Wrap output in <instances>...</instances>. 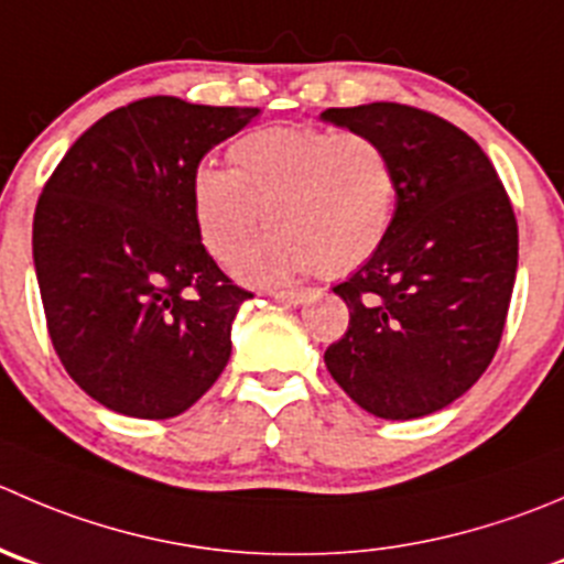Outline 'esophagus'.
<instances>
[{"label": "esophagus", "instance_id": "esophagus-1", "mask_svg": "<svg viewBox=\"0 0 564 564\" xmlns=\"http://www.w3.org/2000/svg\"><path fill=\"white\" fill-rule=\"evenodd\" d=\"M272 297H275L278 303L300 305V303H305V300L311 297V292H308V289H286V292H272Z\"/></svg>", "mask_w": 564, "mask_h": 564}]
</instances>
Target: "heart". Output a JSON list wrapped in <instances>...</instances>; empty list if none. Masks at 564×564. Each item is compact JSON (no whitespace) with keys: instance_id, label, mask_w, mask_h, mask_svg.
Instances as JSON below:
<instances>
[{"instance_id":"1","label":"heart","mask_w":564,"mask_h":564,"mask_svg":"<svg viewBox=\"0 0 564 564\" xmlns=\"http://www.w3.org/2000/svg\"><path fill=\"white\" fill-rule=\"evenodd\" d=\"M228 160L231 171H195V228L220 264H237L264 223L275 228L239 270L250 283L347 275L397 220V165L369 134L270 126L239 137Z\"/></svg>"}]
</instances>
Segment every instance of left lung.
Segmentation results:
<instances>
[{
    "label": "left lung",
    "instance_id": "8db88e82",
    "mask_svg": "<svg viewBox=\"0 0 564 564\" xmlns=\"http://www.w3.org/2000/svg\"><path fill=\"white\" fill-rule=\"evenodd\" d=\"M397 165L399 209L380 253L333 292L349 327L325 352L333 380L377 419L444 410L482 377L505 330L518 223L485 151L449 120L404 104L325 109Z\"/></svg>",
    "mask_w": 564,
    "mask_h": 564
}]
</instances>
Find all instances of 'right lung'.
<instances>
[{
  "label": "right lung",
  "instance_id": "1",
  "mask_svg": "<svg viewBox=\"0 0 564 564\" xmlns=\"http://www.w3.org/2000/svg\"><path fill=\"white\" fill-rule=\"evenodd\" d=\"M256 115L143 98L96 120L43 187L32 259L48 336L76 386L115 413L173 419L231 358L250 292L200 245L193 176Z\"/></svg>",
  "mask_w": 564,
  "mask_h": 564
}]
</instances>
